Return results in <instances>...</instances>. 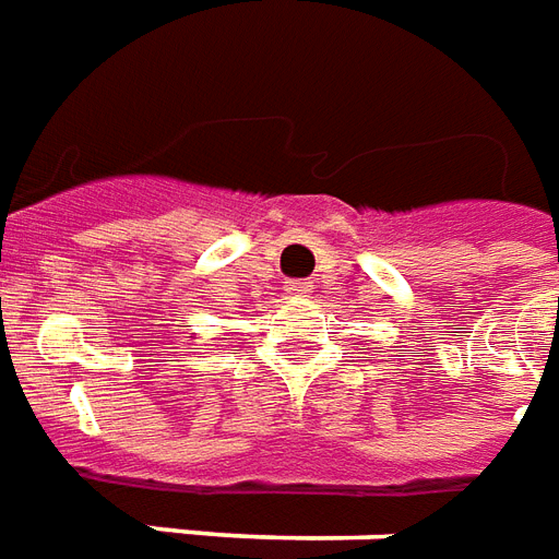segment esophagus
<instances>
[{
  "label": "esophagus",
  "instance_id": "34e87169",
  "mask_svg": "<svg viewBox=\"0 0 559 559\" xmlns=\"http://www.w3.org/2000/svg\"><path fill=\"white\" fill-rule=\"evenodd\" d=\"M287 293H290V296H311L313 284H311V281H305V278L287 281Z\"/></svg>",
  "mask_w": 559,
  "mask_h": 559
}]
</instances>
